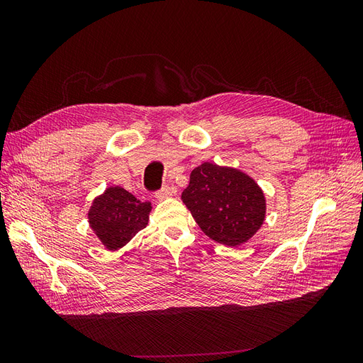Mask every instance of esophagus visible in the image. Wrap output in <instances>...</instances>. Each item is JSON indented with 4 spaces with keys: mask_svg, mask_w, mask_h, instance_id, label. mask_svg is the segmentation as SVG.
Masks as SVG:
<instances>
[{
    "mask_svg": "<svg viewBox=\"0 0 363 363\" xmlns=\"http://www.w3.org/2000/svg\"><path fill=\"white\" fill-rule=\"evenodd\" d=\"M172 195H174V189L171 188V186H163L162 189H159L156 192V199L157 200H164V199H168V196H172Z\"/></svg>",
    "mask_w": 363,
    "mask_h": 363,
    "instance_id": "obj_1",
    "label": "esophagus"
}]
</instances>
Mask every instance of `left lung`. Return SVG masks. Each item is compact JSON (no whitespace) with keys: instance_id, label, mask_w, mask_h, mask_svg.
<instances>
[{"instance_id":"left-lung-1","label":"left lung","mask_w":363,"mask_h":363,"mask_svg":"<svg viewBox=\"0 0 363 363\" xmlns=\"http://www.w3.org/2000/svg\"><path fill=\"white\" fill-rule=\"evenodd\" d=\"M196 224L216 242H247L265 219V196L257 183L233 168L203 163L191 172L182 194Z\"/></svg>"}]
</instances>
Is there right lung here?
Wrapping results in <instances>:
<instances>
[{
	"label": "right lung",
	"instance_id": "add662e5",
	"mask_svg": "<svg viewBox=\"0 0 363 363\" xmlns=\"http://www.w3.org/2000/svg\"><path fill=\"white\" fill-rule=\"evenodd\" d=\"M150 212L151 204L148 201L142 203L125 189L115 186L96 196L87 216L104 247L118 250L147 227Z\"/></svg>",
	"mask_w": 363,
	"mask_h": 363
}]
</instances>
